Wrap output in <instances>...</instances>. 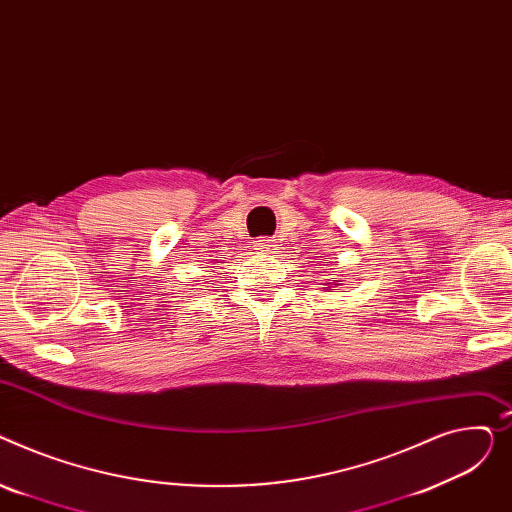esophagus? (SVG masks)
I'll use <instances>...</instances> for the list:
<instances>
[{
  "instance_id": "obj_1",
  "label": "esophagus",
  "mask_w": 512,
  "mask_h": 512,
  "mask_svg": "<svg viewBox=\"0 0 512 512\" xmlns=\"http://www.w3.org/2000/svg\"><path fill=\"white\" fill-rule=\"evenodd\" d=\"M256 250H260L262 254H277L275 239H260V242L256 244Z\"/></svg>"
}]
</instances>
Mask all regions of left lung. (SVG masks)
<instances>
[{"label":"left lung","mask_w":512,"mask_h":512,"mask_svg":"<svg viewBox=\"0 0 512 512\" xmlns=\"http://www.w3.org/2000/svg\"><path fill=\"white\" fill-rule=\"evenodd\" d=\"M333 285H339V283H333Z\"/></svg>","instance_id":"8db88e82"}]
</instances>
